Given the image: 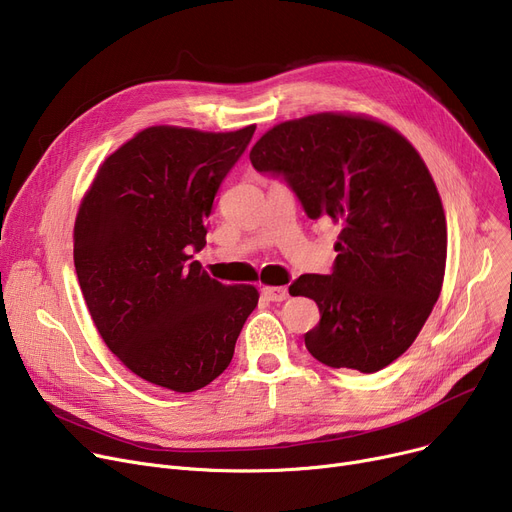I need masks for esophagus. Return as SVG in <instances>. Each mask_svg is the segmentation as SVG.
I'll list each match as a JSON object with an SVG mask.
<instances>
[{"label": "esophagus", "instance_id": "1", "mask_svg": "<svg viewBox=\"0 0 512 512\" xmlns=\"http://www.w3.org/2000/svg\"><path fill=\"white\" fill-rule=\"evenodd\" d=\"M263 297L272 303H282L288 299V290L284 286H263Z\"/></svg>", "mask_w": 512, "mask_h": 512}]
</instances>
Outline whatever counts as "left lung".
I'll use <instances>...</instances> for the list:
<instances>
[{"label": "left lung", "instance_id": "1", "mask_svg": "<svg viewBox=\"0 0 512 512\" xmlns=\"http://www.w3.org/2000/svg\"><path fill=\"white\" fill-rule=\"evenodd\" d=\"M249 157L288 180L309 218L340 230L334 272L290 286L321 313L307 351L361 373L396 361L432 313L446 270V215L419 151L371 116L319 112L276 124Z\"/></svg>", "mask_w": 512, "mask_h": 512}]
</instances>
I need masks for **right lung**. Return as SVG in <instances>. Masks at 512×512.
<instances>
[{
	"label": "right lung",
	"mask_w": 512,
	"mask_h": 512,
	"mask_svg": "<svg viewBox=\"0 0 512 512\" xmlns=\"http://www.w3.org/2000/svg\"><path fill=\"white\" fill-rule=\"evenodd\" d=\"M253 132L149 126L105 157L78 205L74 267L93 324L155 386L213 382L257 307L255 286L213 280L188 255L205 247L215 193Z\"/></svg>",
	"instance_id": "obj_1"
}]
</instances>
